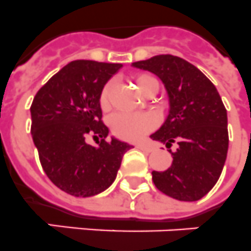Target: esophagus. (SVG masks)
<instances>
[{"instance_id": "esophagus-1", "label": "esophagus", "mask_w": 251, "mask_h": 251, "mask_svg": "<svg viewBox=\"0 0 251 251\" xmlns=\"http://www.w3.org/2000/svg\"><path fill=\"white\" fill-rule=\"evenodd\" d=\"M136 148L140 149L143 151H147V153H151V151H154V147L148 143H140V144H136Z\"/></svg>"}]
</instances>
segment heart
Instances as JSON below:
<instances>
[{
  "instance_id": "obj_1",
  "label": "heart",
  "mask_w": 251,
  "mask_h": 251,
  "mask_svg": "<svg viewBox=\"0 0 251 251\" xmlns=\"http://www.w3.org/2000/svg\"><path fill=\"white\" fill-rule=\"evenodd\" d=\"M134 83L143 94L158 89V81L148 74H138L134 77ZM115 83L107 81L100 92L98 102L102 111L107 112L112 107V93ZM158 125L157 116L153 113H119L111 119V129L117 138L124 140H139L147 135Z\"/></svg>"
}]
</instances>
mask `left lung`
Masks as SVG:
<instances>
[{"label": "left lung", "mask_w": 251, "mask_h": 251, "mask_svg": "<svg viewBox=\"0 0 251 251\" xmlns=\"http://www.w3.org/2000/svg\"><path fill=\"white\" fill-rule=\"evenodd\" d=\"M132 66L161 77L170 97V113L161 129L151 136L174 144L172 165L153 171L158 190L181 201H199L220 178L228 151L226 107L216 86L199 69L184 58L158 54Z\"/></svg>", "instance_id": "left-lung-1"}]
</instances>
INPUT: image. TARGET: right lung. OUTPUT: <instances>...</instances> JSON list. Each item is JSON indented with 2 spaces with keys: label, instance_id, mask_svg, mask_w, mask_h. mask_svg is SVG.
<instances>
[{
  "label": "right lung",
  "instance_id": "obj_1",
  "mask_svg": "<svg viewBox=\"0 0 251 251\" xmlns=\"http://www.w3.org/2000/svg\"><path fill=\"white\" fill-rule=\"evenodd\" d=\"M121 64L76 60L35 94L30 106L31 136L42 168L58 189L73 197H93L116 178L131 145L106 142L98 97ZM92 137L97 146L89 144Z\"/></svg>",
  "mask_w": 251,
  "mask_h": 251
}]
</instances>
